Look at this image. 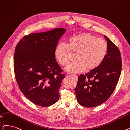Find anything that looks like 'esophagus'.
Here are the masks:
<instances>
[{
    "label": "esophagus",
    "mask_w": 130,
    "mask_h": 130,
    "mask_svg": "<svg viewBox=\"0 0 130 130\" xmlns=\"http://www.w3.org/2000/svg\"><path fill=\"white\" fill-rule=\"evenodd\" d=\"M72 76L74 77L76 80H77V75H72Z\"/></svg>",
    "instance_id": "esophagus-1"
}]
</instances>
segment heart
<instances>
[{
  "instance_id": "1",
  "label": "heart",
  "mask_w": 130,
  "mask_h": 130,
  "mask_svg": "<svg viewBox=\"0 0 130 130\" xmlns=\"http://www.w3.org/2000/svg\"><path fill=\"white\" fill-rule=\"evenodd\" d=\"M108 52V46L103 39L89 33H82L71 38L68 43H59L55 49V56L60 64H69L73 53L77 54V61L70 64L66 71L76 74L88 70H94L103 63Z\"/></svg>"
}]
</instances>
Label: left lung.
<instances>
[{"mask_svg":"<svg viewBox=\"0 0 130 130\" xmlns=\"http://www.w3.org/2000/svg\"><path fill=\"white\" fill-rule=\"evenodd\" d=\"M108 52L103 63L97 68L78 77L75 92L78 103L82 106L93 107L103 104L113 93L122 70L119 49L104 36Z\"/></svg>","mask_w":130,"mask_h":130,"instance_id":"obj_1","label":"left lung"}]
</instances>
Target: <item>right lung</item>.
Wrapping results in <instances>:
<instances>
[{"label":"right lung","instance_id":"add662e5","mask_svg":"<svg viewBox=\"0 0 130 130\" xmlns=\"http://www.w3.org/2000/svg\"><path fill=\"white\" fill-rule=\"evenodd\" d=\"M66 32L63 28L30 33L15 47L14 70L20 89L31 102L48 107L59 98V89L65 77L56 61L55 49Z\"/></svg>","mask_w":130,"mask_h":130}]
</instances>
